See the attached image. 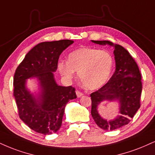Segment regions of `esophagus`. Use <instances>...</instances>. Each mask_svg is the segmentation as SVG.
<instances>
[{"label": "esophagus", "instance_id": "34e87169", "mask_svg": "<svg viewBox=\"0 0 155 155\" xmlns=\"http://www.w3.org/2000/svg\"><path fill=\"white\" fill-rule=\"evenodd\" d=\"M76 96H77V97H82L84 94L83 93H81V92H79V91H76Z\"/></svg>", "mask_w": 155, "mask_h": 155}]
</instances>
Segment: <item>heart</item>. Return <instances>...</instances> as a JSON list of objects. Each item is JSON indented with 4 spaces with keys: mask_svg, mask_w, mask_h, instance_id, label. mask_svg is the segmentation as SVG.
<instances>
[{
    "mask_svg": "<svg viewBox=\"0 0 155 155\" xmlns=\"http://www.w3.org/2000/svg\"><path fill=\"white\" fill-rule=\"evenodd\" d=\"M113 65V56L107 50L81 48L69 54L68 62H59L58 69L68 79L77 71L80 81L86 89H95L107 82Z\"/></svg>",
    "mask_w": 155,
    "mask_h": 155,
    "instance_id": "heart-1",
    "label": "heart"
}]
</instances>
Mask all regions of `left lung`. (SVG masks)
<instances>
[{
	"mask_svg": "<svg viewBox=\"0 0 155 155\" xmlns=\"http://www.w3.org/2000/svg\"><path fill=\"white\" fill-rule=\"evenodd\" d=\"M92 42L114 47V74L107 84L90 94L92 100L91 114L93 119L100 128L105 131H112L127 125L140 107L142 90L141 73L137 63L128 50L120 45H114L107 40H92ZM115 100L120 104V115L113 120L107 121L102 119L98 113V105L102 101Z\"/></svg>",
	"mask_w": 155,
	"mask_h": 155,
	"instance_id": "1",
	"label": "left lung"
}]
</instances>
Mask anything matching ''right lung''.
Listing matches in <instances>:
<instances>
[{
  "label": "right lung",
  "instance_id": "right-lung-1",
  "mask_svg": "<svg viewBox=\"0 0 155 155\" xmlns=\"http://www.w3.org/2000/svg\"><path fill=\"white\" fill-rule=\"evenodd\" d=\"M73 43V40H61L37 44L15 71L14 96L18 115L37 133L49 135L58 131L66 104L76 98L75 88L58 85L53 74L60 55ZM33 77L39 81L41 92L37 96L31 94L25 87V80Z\"/></svg>",
  "mask_w": 155,
  "mask_h": 155
}]
</instances>
